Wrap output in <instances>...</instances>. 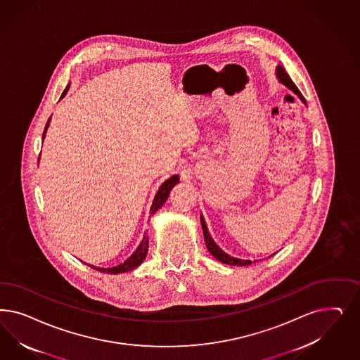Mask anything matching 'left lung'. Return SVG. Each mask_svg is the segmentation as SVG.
<instances>
[{
	"label": "left lung",
	"mask_w": 360,
	"mask_h": 360,
	"mask_svg": "<svg viewBox=\"0 0 360 360\" xmlns=\"http://www.w3.org/2000/svg\"><path fill=\"white\" fill-rule=\"evenodd\" d=\"M276 75L278 78L279 83H282L283 86H286L290 91L295 94L302 101V103L306 105V101L303 98L301 91L298 90V87L294 84V82L291 81L289 74L286 72V70L283 69L281 65L277 66L276 69ZM200 221H201V226H202V233H204V240H205V245L208 248L209 253L213 255L216 259H219L222 264H226V265H232V266H246V265H250L252 261L250 259H240V258H236L232 255H226L222 249H221L219 245L214 243V240L212 238V236L209 234L208 226H207V222L204 220L202 214H200ZM270 257V255H269Z\"/></svg>",
	"instance_id": "left-lung-1"
}]
</instances>
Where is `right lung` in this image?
Returning a JSON list of instances; mask_svg holds the SVG:
<instances>
[{
  "instance_id": "1",
  "label": "right lung",
  "mask_w": 360,
  "mask_h": 360,
  "mask_svg": "<svg viewBox=\"0 0 360 360\" xmlns=\"http://www.w3.org/2000/svg\"><path fill=\"white\" fill-rule=\"evenodd\" d=\"M69 89L70 83L66 86L65 91H63L62 95H60V99H62V98H65V95L68 94ZM50 120H51V117H49V120H47L46 127H45L44 136H42V141L45 139L47 128L50 126ZM179 181H180L179 174H174V176H171L169 179H167V180L162 183L160 188H159V191L156 192L153 201H152L151 209H150L151 214H155V213H156V210H159V209L162 208V205H164V202L168 200V196H169V193H171L172 188H174ZM150 217H151V216H150ZM147 253H148V236H147V234H144V236H143L141 243H140L139 246L136 248V250H135L132 255H129L123 264H120V265H117V266L114 267H98L94 266V265H90V264H86V265L91 266L93 269H96L98 271L107 273V274H120V273H126V271H129V270H132V269L139 266L140 264L144 261V258H146Z\"/></svg>"
}]
</instances>
